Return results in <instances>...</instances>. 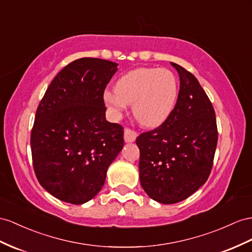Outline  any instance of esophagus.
Instances as JSON below:
<instances>
[{"label": "esophagus", "instance_id": "esophagus-1", "mask_svg": "<svg viewBox=\"0 0 252 252\" xmlns=\"http://www.w3.org/2000/svg\"><path fill=\"white\" fill-rule=\"evenodd\" d=\"M137 137L136 132H134L130 128H126L125 130V141L126 143H133Z\"/></svg>", "mask_w": 252, "mask_h": 252}]
</instances>
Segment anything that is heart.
I'll list each match as a JSON object with an SVG mask.
<instances>
[{
  "instance_id": "b5f03b06",
  "label": "heart",
  "mask_w": 252,
  "mask_h": 252,
  "mask_svg": "<svg viewBox=\"0 0 252 252\" xmlns=\"http://www.w3.org/2000/svg\"><path fill=\"white\" fill-rule=\"evenodd\" d=\"M179 96L177 75L168 69L137 68L122 75L115 92L104 94V102L114 115L132 104L134 117L140 125L156 127L169 117Z\"/></svg>"
}]
</instances>
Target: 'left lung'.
I'll return each mask as SVG.
<instances>
[{"label": "left lung", "mask_w": 252, "mask_h": 252, "mask_svg": "<svg viewBox=\"0 0 252 252\" xmlns=\"http://www.w3.org/2000/svg\"><path fill=\"white\" fill-rule=\"evenodd\" d=\"M171 66L180 76L177 104L163 125L136 139L140 184L151 199L164 204L182 201L206 182L218 139L209 96L188 70Z\"/></svg>", "instance_id": "1"}]
</instances>
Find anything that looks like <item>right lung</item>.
Listing matches in <instances>:
<instances>
[{"mask_svg": "<svg viewBox=\"0 0 252 252\" xmlns=\"http://www.w3.org/2000/svg\"><path fill=\"white\" fill-rule=\"evenodd\" d=\"M117 67L92 57L70 63L38 105L31 134L34 170L42 188L63 202L92 200L124 148V128L106 120L103 101Z\"/></svg>", "mask_w": 252, "mask_h": 252, "instance_id": "1", "label": "right lung"}]
</instances>
